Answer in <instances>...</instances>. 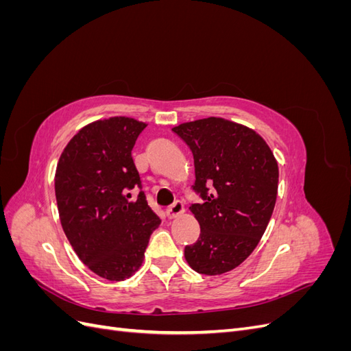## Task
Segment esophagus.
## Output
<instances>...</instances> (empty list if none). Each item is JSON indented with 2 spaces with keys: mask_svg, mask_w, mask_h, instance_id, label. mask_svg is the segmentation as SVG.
<instances>
[{
  "mask_svg": "<svg viewBox=\"0 0 351 351\" xmlns=\"http://www.w3.org/2000/svg\"><path fill=\"white\" fill-rule=\"evenodd\" d=\"M183 212H184V205L182 204V202H176V204H173L165 210V215H167V218L173 219V218H177L182 215Z\"/></svg>",
  "mask_w": 351,
  "mask_h": 351,
  "instance_id": "1",
  "label": "esophagus"
}]
</instances>
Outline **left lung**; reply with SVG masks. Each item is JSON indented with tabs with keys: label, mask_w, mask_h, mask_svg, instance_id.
<instances>
[{
	"label": "left lung",
	"mask_w": 351,
	"mask_h": 351,
	"mask_svg": "<svg viewBox=\"0 0 351 351\" xmlns=\"http://www.w3.org/2000/svg\"><path fill=\"white\" fill-rule=\"evenodd\" d=\"M173 132L193 154V190L204 200L190 206L200 236L184 258L199 274L237 268L258 246L274 212L278 164L249 127L217 117L183 123Z\"/></svg>",
	"instance_id": "left-lung-1"
}]
</instances>
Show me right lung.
Wrapping results in <instances>:
<instances>
[{
  "label": "right lung",
  "mask_w": 351,
  "mask_h": 351,
  "mask_svg": "<svg viewBox=\"0 0 351 351\" xmlns=\"http://www.w3.org/2000/svg\"><path fill=\"white\" fill-rule=\"evenodd\" d=\"M146 124L111 117L84 125L62 151L56 197L62 230L99 277L123 281L141 268L161 219L147 205L132 149ZM140 189L136 199L131 190Z\"/></svg>",
  "instance_id": "1"
}]
</instances>
